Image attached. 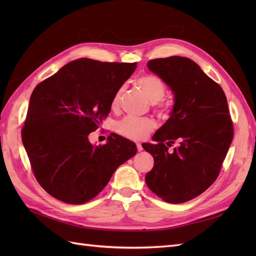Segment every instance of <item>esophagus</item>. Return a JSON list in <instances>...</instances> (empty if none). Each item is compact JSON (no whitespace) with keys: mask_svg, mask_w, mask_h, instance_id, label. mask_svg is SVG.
<instances>
[{"mask_svg":"<svg viewBox=\"0 0 256 256\" xmlns=\"http://www.w3.org/2000/svg\"><path fill=\"white\" fill-rule=\"evenodd\" d=\"M136 148H138V152H141L143 150V147H142V145L140 143H136Z\"/></svg>","mask_w":256,"mask_h":256,"instance_id":"1","label":"esophagus"}]
</instances>
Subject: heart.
I'll return each mask as SVG.
<instances>
[{"label": "heart", "mask_w": 256, "mask_h": 256, "mask_svg": "<svg viewBox=\"0 0 256 256\" xmlns=\"http://www.w3.org/2000/svg\"><path fill=\"white\" fill-rule=\"evenodd\" d=\"M136 84L141 88L150 102H152L154 110L162 114H168L172 110V102L164 98L166 92V83L159 76L150 74H143L136 79ZM122 90L124 88H120L115 92L111 100V108L113 110L118 109L120 106ZM154 127H156V122L150 118L126 116L116 122L115 130L118 134L130 138V140L140 141L148 136Z\"/></svg>", "instance_id": "heart-1"}]
</instances>
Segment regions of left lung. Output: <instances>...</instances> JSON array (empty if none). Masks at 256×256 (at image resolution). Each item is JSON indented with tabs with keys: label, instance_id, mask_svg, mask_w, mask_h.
<instances>
[{
	"label": "left lung",
	"instance_id": "obj_1",
	"mask_svg": "<svg viewBox=\"0 0 256 256\" xmlns=\"http://www.w3.org/2000/svg\"><path fill=\"white\" fill-rule=\"evenodd\" d=\"M147 66L172 88L175 104L171 118L152 136L157 143L143 145L154 161L145 182L166 202L184 203L219 176L233 140V120L222 88L190 58H154Z\"/></svg>",
	"mask_w": 256,
	"mask_h": 256
}]
</instances>
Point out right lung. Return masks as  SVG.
I'll return each instance as SVG.
<instances>
[{"mask_svg": "<svg viewBox=\"0 0 256 256\" xmlns=\"http://www.w3.org/2000/svg\"><path fill=\"white\" fill-rule=\"evenodd\" d=\"M136 63L80 58L40 82L30 98L21 130L33 174L50 196L67 204L88 202L136 146L111 134L92 146L88 134L111 110V100Z\"/></svg>", "mask_w": 256, "mask_h": 256, "instance_id": "obj_1", "label": "right lung"}]
</instances>
